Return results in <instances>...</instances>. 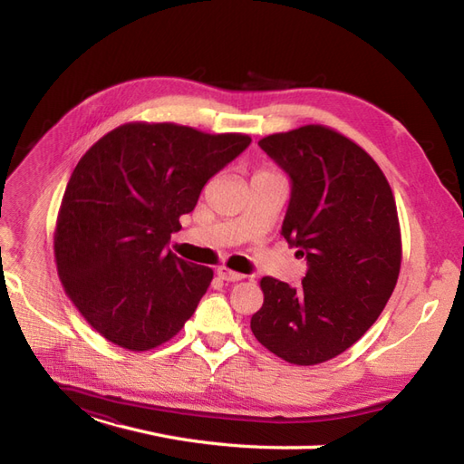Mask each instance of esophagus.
<instances>
[{"label":"esophagus","mask_w":464,"mask_h":464,"mask_svg":"<svg viewBox=\"0 0 464 464\" xmlns=\"http://www.w3.org/2000/svg\"><path fill=\"white\" fill-rule=\"evenodd\" d=\"M217 275H218L222 280H227V283H237V280H242V278H244V275H240V273H236V271L228 269V266H218V269H217Z\"/></svg>","instance_id":"1"}]
</instances>
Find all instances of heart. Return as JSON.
I'll use <instances>...</instances> for the list:
<instances>
[{"label": "heart", "instance_id": "obj_1", "mask_svg": "<svg viewBox=\"0 0 464 464\" xmlns=\"http://www.w3.org/2000/svg\"><path fill=\"white\" fill-rule=\"evenodd\" d=\"M257 174H271L269 170H261V172H257Z\"/></svg>", "mask_w": 464, "mask_h": 464}]
</instances>
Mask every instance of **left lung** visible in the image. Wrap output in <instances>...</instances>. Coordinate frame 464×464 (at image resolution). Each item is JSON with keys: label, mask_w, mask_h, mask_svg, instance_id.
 Masks as SVG:
<instances>
[{"label": "left lung", "mask_w": 464, "mask_h": 464, "mask_svg": "<svg viewBox=\"0 0 464 464\" xmlns=\"http://www.w3.org/2000/svg\"><path fill=\"white\" fill-rule=\"evenodd\" d=\"M290 176L283 236L307 259L298 288L261 278L256 339L278 358L315 366L343 354L383 312L401 271V227L382 168L325 125L263 137Z\"/></svg>", "instance_id": "8db88e82"}]
</instances>
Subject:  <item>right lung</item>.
Here are the masks:
<instances>
[{
    "label": "right lung",
    "mask_w": 464,
    "mask_h": 464,
    "mask_svg": "<svg viewBox=\"0 0 464 464\" xmlns=\"http://www.w3.org/2000/svg\"><path fill=\"white\" fill-rule=\"evenodd\" d=\"M251 137L131 121L82 154L53 232L63 290L106 341L141 353L176 336L213 269L166 249L179 217Z\"/></svg>",
    "instance_id": "right-lung-1"
}]
</instances>
